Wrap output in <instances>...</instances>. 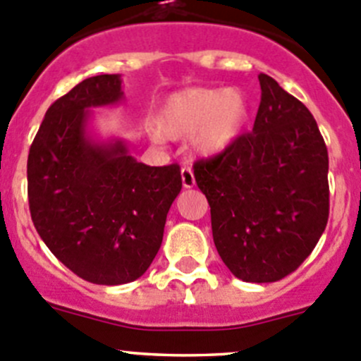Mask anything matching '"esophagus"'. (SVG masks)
Instances as JSON below:
<instances>
[{"mask_svg":"<svg viewBox=\"0 0 361 361\" xmlns=\"http://www.w3.org/2000/svg\"><path fill=\"white\" fill-rule=\"evenodd\" d=\"M181 183H183V188H192L195 185V176L190 167L181 169Z\"/></svg>","mask_w":361,"mask_h":361,"instance_id":"34e87169","label":"esophagus"}]
</instances>
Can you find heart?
Returning a JSON list of instances; mask_svg holds the SVG:
<instances>
[{"label": "heart", "mask_w": 361, "mask_h": 361, "mask_svg": "<svg viewBox=\"0 0 361 361\" xmlns=\"http://www.w3.org/2000/svg\"><path fill=\"white\" fill-rule=\"evenodd\" d=\"M155 122L157 129L150 130L154 141L190 136L197 157L214 159L241 140L250 122V103L238 89L194 87L167 97Z\"/></svg>", "instance_id": "b5f03b06"}]
</instances>
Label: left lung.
Masks as SVG:
<instances>
[{
  "mask_svg": "<svg viewBox=\"0 0 361 361\" xmlns=\"http://www.w3.org/2000/svg\"><path fill=\"white\" fill-rule=\"evenodd\" d=\"M250 134L194 166L213 241L246 283L279 281L314 250L329 221V152L311 111L260 73Z\"/></svg>",
  "mask_w": 361,
  "mask_h": 361,
  "instance_id": "left-lung-1",
  "label": "left lung"
}]
</instances>
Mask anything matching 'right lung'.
<instances>
[{
	"label": "right lung",
	"mask_w": 361,
	"mask_h": 361,
	"mask_svg": "<svg viewBox=\"0 0 361 361\" xmlns=\"http://www.w3.org/2000/svg\"><path fill=\"white\" fill-rule=\"evenodd\" d=\"M122 101L120 75L83 80L47 110L27 157L29 209L39 238L76 276L106 286L147 272L181 190L176 164L147 166L122 137L97 136L94 108Z\"/></svg>",
	"instance_id": "obj_1"
}]
</instances>
